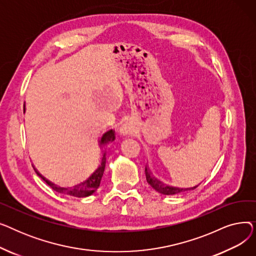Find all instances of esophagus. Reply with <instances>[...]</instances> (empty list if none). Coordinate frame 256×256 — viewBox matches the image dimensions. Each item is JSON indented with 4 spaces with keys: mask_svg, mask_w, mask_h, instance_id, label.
<instances>
[{
    "mask_svg": "<svg viewBox=\"0 0 256 256\" xmlns=\"http://www.w3.org/2000/svg\"><path fill=\"white\" fill-rule=\"evenodd\" d=\"M118 132L120 134L121 136H130L134 132V130H132V128L130 126V124L124 122L122 124H121V126H119Z\"/></svg>",
    "mask_w": 256,
    "mask_h": 256,
    "instance_id": "obj_1",
    "label": "esophagus"
}]
</instances>
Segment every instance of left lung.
<instances>
[{"label":"left lung","instance_id":"8db88e82","mask_svg":"<svg viewBox=\"0 0 256 256\" xmlns=\"http://www.w3.org/2000/svg\"><path fill=\"white\" fill-rule=\"evenodd\" d=\"M145 176H146L147 182L150 184V186L152 188V189L163 195H178V194H180V193H184L186 191L194 190L195 188H197L200 184V182H199L198 184L190 186V188H180V186L166 184L163 182L158 180L156 176H154V174L150 172V170L148 168V165H147L145 168Z\"/></svg>","mask_w":256,"mask_h":256}]
</instances>
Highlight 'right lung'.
<instances>
[{"label": "right lung", "instance_id": "1", "mask_svg": "<svg viewBox=\"0 0 256 256\" xmlns=\"http://www.w3.org/2000/svg\"><path fill=\"white\" fill-rule=\"evenodd\" d=\"M26 112V102L24 104V113ZM115 141V130L110 128L106 132H104L102 135L98 138V145L100 148V163L96 167V169L94 170L90 176L85 178L83 182H80L76 184H74V186H60L52 182L50 180H48L46 176H44L42 173H40L35 166L33 165V168L35 170V172L37 173V176L42 178V180H44L54 191H56L60 194H64V195H68V196H72V197H78V198H83V197H88L90 195H92L94 192L98 190V188L100 186L102 174L104 171V167H106V145H109L110 143Z\"/></svg>", "mask_w": 256, "mask_h": 256}]
</instances>
